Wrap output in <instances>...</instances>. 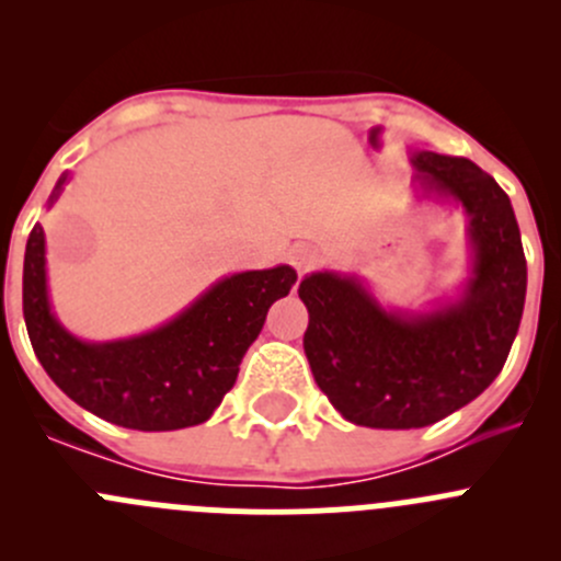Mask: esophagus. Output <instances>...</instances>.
<instances>
[{
    "label": "esophagus",
    "instance_id": "obj_1",
    "mask_svg": "<svg viewBox=\"0 0 561 561\" xmlns=\"http://www.w3.org/2000/svg\"><path fill=\"white\" fill-rule=\"evenodd\" d=\"M293 265H296L298 274H307V271H312L317 263H320V254H317V249L312 247H296L290 254Z\"/></svg>",
    "mask_w": 561,
    "mask_h": 561
}]
</instances>
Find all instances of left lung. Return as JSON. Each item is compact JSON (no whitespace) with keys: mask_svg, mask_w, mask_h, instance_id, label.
Listing matches in <instances>:
<instances>
[{"mask_svg":"<svg viewBox=\"0 0 561 561\" xmlns=\"http://www.w3.org/2000/svg\"><path fill=\"white\" fill-rule=\"evenodd\" d=\"M426 195L454 197L469 217L472 276L432 312H388L358 276L309 274L304 353L314 382L355 426L421 428L478 399L505 366L526 298V257L511 197L467 157L415 151Z\"/></svg>","mask_w":561,"mask_h":561,"instance_id":"left-lung-1","label":"left lung"}]
</instances>
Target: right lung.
I'll list each match as a JSON object with an SVG mask.
<instances>
[{
	"label": "right lung",
	"mask_w": 561,
	"mask_h": 561,
	"mask_svg": "<svg viewBox=\"0 0 561 561\" xmlns=\"http://www.w3.org/2000/svg\"><path fill=\"white\" fill-rule=\"evenodd\" d=\"M65 181L67 173L50 203ZM296 279L290 265L225 276L157 331L81 342L50 312L45 233L35 225L24 254V320L37 360L76 404L124 428L175 432L208 421L222 404L271 304Z\"/></svg>",
	"instance_id": "right-lung-1"
}]
</instances>
